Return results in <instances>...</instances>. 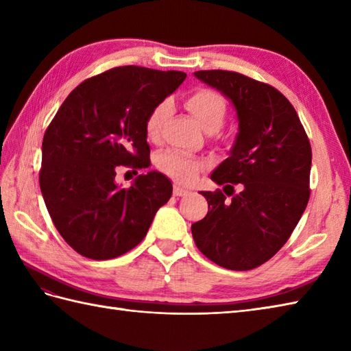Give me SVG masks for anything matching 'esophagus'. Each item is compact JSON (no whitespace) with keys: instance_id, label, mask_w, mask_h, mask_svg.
I'll use <instances>...</instances> for the list:
<instances>
[{"instance_id":"obj_1","label":"esophagus","mask_w":351,"mask_h":351,"mask_svg":"<svg viewBox=\"0 0 351 351\" xmlns=\"http://www.w3.org/2000/svg\"><path fill=\"white\" fill-rule=\"evenodd\" d=\"M173 195H175V196H185V195H189V190H185V189L180 187V185H176V184H175V187H173Z\"/></svg>"}]
</instances>
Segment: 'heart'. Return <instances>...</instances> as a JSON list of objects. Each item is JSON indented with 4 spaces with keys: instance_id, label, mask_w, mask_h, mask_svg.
<instances>
[{
    "instance_id": "heart-1",
    "label": "heart",
    "mask_w": 351,
    "mask_h": 351,
    "mask_svg": "<svg viewBox=\"0 0 351 351\" xmlns=\"http://www.w3.org/2000/svg\"><path fill=\"white\" fill-rule=\"evenodd\" d=\"M187 108L206 132L219 131L226 117L225 99L211 88H197L191 92L187 98ZM170 111L171 102L169 99L156 104L151 110L145 123L149 138L156 140L160 137L162 125L170 116ZM158 167L176 181L190 182L202 170L204 162L180 151H167L158 156Z\"/></svg>"
}]
</instances>
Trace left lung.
Returning <instances> with one entry per match:
<instances>
[{"mask_svg": "<svg viewBox=\"0 0 351 351\" xmlns=\"http://www.w3.org/2000/svg\"><path fill=\"white\" fill-rule=\"evenodd\" d=\"M195 77L232 102L238 134L228 158L211 173L232 197L228 200L220 190L202 191L208 214L193 223L191 234L213 263L228 270H252L279 252L306 210L309 138L278 88L229 71H197Z\"/></svg>", "mask_w": 351, "mask_h": 351, "instance_id": "obj_1", "label": "left lung"}]
</instances>
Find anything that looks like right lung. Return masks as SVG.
I'll return each mask as SVG.
<instances>
[{
	"label": "right lung",
	"mask_w": 351,
	"mask_h": 351,
	"mask_svg": "<svg viewBox=\"0 0 351 351\" xmlns=\"http://www.w3.org/2000/svg\"><path fill=\"white\" fill-rule=\"evenodd\" d=\"M180 71L121 66L73 88L45 131L39 182L58 232L80 255L111 259L143 240L171 196L160 171L116 184L119 166L147 169L146 117L185 80Z\"/></svg>",
	"instance_id": "add662e5"
}]
</instances>
